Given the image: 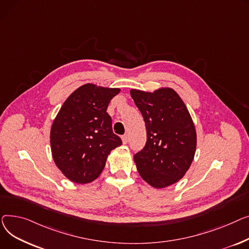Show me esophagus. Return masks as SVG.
Listing matches in <instances>:
<instances>
[{
	"label": "esophagus",
	"mask_w": 249,
	"mask_h": 249,
	"mask_svg": "<svg viewBox=\"0 0 249 249\" xmlns=\"http://www.w3.org/2000/svg\"><path fill=\"white\" fill-rule=\"evenodd\" d=\"M122 141H123V142L125 144V143H127V142H128V137H127V135H124L123 137H122Z\"/></svg>",
	"instance_id": "1"
}]
</instances>
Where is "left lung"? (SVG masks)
I'll list each match as a JSON object with an SVG mask.
<instances>
[{
	"mask_svg": "<svg viewBox=\"0 0 249 249\" xmlns=\"http://www.w3.org/2000/svg\"><path fill=\"white\" fill-rule=\"evenodd\" d=\"M130 95L147 128L144 147L134 156L140 176L157 189L177 183L196 152V129L188 108L169 87L154 92L131 89Z\"/></svg>",
	"mask_w": 249,
	"mask_h": 249,
	"instance_id": "1",
	"label": "left lung"
}]
</instances>
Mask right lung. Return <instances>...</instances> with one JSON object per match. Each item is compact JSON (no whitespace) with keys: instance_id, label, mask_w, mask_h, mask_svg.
<instances>
[{"instance_id":"right-lung-1","label":"right lung","mask_w":249,"mask_h":249,"mask_svg":"<svg viewBox=\"0 0 249 249\" xmlns=\"http://www.w3.org/2000/svg\"><path fill=\"white\" fill-rule=\"evenodd\" d=\"M120 91L84 84L68 96L56 115L50 131L52 157L70 181H94L105 169L107 156L122 144L107 112L110 100Z\"/></svg>"}]
</instances>
